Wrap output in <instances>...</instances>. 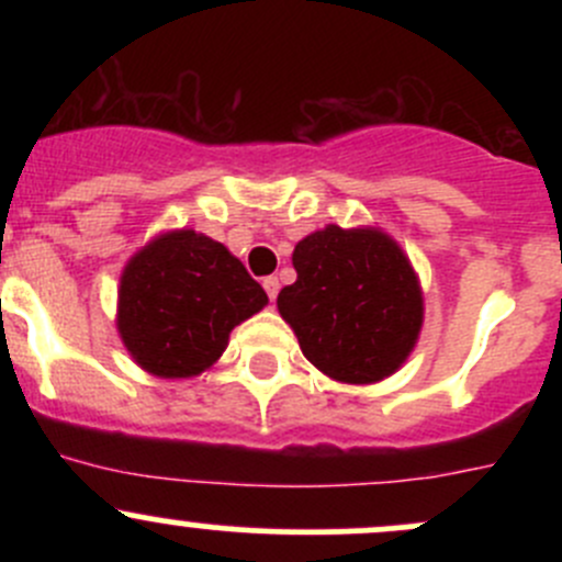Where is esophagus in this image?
I'll list each match as a JSON object with an SVG mask.
<instances>
[{
  "label": "esophagus",
  "instance_id": "34e87169",
  "mask_svg": "<svg viewBox=\"0 0 562 562\" xmlns=\"http://www.w3.org/2000/svg\"><path fill=\"white\" fill-rule=\"evenodd\" d=\"M263 291L269 293V299H271V302H274L277 293H280V280H277V277H266V280H263Z\"/></svg>",
  "mask_w": 562,
  "mask_h": 562
}]
</instances>
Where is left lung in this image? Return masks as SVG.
<instances>
[{"instance_id": "8db88e82", "label": "left lung", "mask_w": 562, "mask_h": 562, "mask_svg": "<svg viewBox=\"0 0 562 562\" xmlns=\"http://www.w3.org/2000/svg\"><path fill=\"white\" fill-rule=\"evenodd\" d=\"M296 282L277 296L282 321L323 375L386 381L418 342L424 293L405 249L375 225H326L293 249Z\"/></svg>"}]
</instances>
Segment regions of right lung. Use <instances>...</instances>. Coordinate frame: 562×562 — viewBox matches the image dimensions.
<instances>
[{"label": "right lung", "instance_id": "right-lung-1", "mask_svg": "<svg viewBox=\"0 0 562 562\" xmlns=\"http://www.w3.org/2000/svg\"><path fill=\"white\" fill-rule=\"evenodd\" d=\"M269 304L245 263L192 228L146 241L119 277L116 328L135 364L179 381L212 370L231 331Z\"/></svg>", "mask_w": 562, "mask_h": 562}]
</instances>
